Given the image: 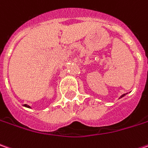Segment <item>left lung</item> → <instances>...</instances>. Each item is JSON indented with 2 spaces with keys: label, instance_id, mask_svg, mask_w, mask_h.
<instances>
[{
  "label": "left lung",
  "instance_id": "obj_1",
  "mask_svg": "<svg viewBox=\"0 0 148 148\" xmlns=\"http://www.w3.org/2000/svg\"><path fill=\"white\" fill-rule=\"evenodd\" d=\"M125 95H126V94H123V95H122V96L120 97V98H121V97H124V96H125Z\"/></svg>",
  "mask_w": 148,
  "mask_h": 148
}]
</instances>
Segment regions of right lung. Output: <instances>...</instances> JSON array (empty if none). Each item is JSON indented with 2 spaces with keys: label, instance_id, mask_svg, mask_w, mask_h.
Returning a JSON list of instances; mask_svg holds the SVG:
<instances>
[{
  "label": "right lung",
  "instance_id": "right-lung-1",
  "mask_svg": "<svg viewBox=\"0 0 148 148\" xmlns=\"http://www.w3.org/2000/svg\"><path fill=\"white\" fill-rule=\"evenodd\" d=\"M23 106H24L25 107H28V108H31V107H30V106H28V105H27V104H24Z\"/></svg>",
  "mask_w": 148,
  "mask_h": 148
}]
</instances>
